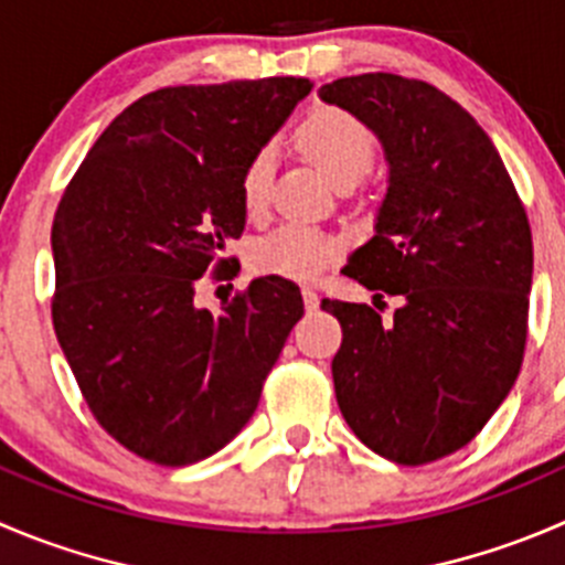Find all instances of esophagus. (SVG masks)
I'll return each instance as SVG.
<instances>
[{
  "mask_svg": "<svg viewBox=\"0 0 565 565\" xmlns=\"http://www.w3.org/2000/svg\"><path fill=\"white\" fill-rule=\"evenodd\" d=\"M300 295H303V303H306V309H309V311H315L317 306H320V295H317L311 287L300 289Z\"/></svg>",
  "mask_w": 565,
  "mask_h": 565,
  "instance_id": "obj_1",
  "label": "esophagus"
}]
</instances>
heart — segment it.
Listing matches in <instances>:
<instances>
[{"instance_id": "obj_1", "label": "heart", "mask_w": 565, "mask_h": 565, "mask_svg": "<svg viewBox=\"0 0 565 565\" xmlns=\"http://www.w3.org/2000/svg\"><path fill=\"white\" fill-rule=\"evenodd\" d=\"M298 146L333 184H355L375 162V135L370 126L342 107H315L298 124ZM273 182L270 149H259L245 166L239 193L248 212L267 204ZM344 243L337 234L303 223H284L254 245L250 265L270 276L311 281L342 256Z\"/></svg>"}]
</instances>
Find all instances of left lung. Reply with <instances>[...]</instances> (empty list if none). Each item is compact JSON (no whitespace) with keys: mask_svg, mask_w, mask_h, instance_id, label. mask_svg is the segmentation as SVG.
Wrapping results in <instances>:
<instances>
[{"mask_svg":"<svg viewBox=\"0 0 565 565\" xmlns=\"http://www.w3.org/2000/svg\"><path fill=\"white\" fill-rule=\"evenodd\" d=\"M320 98L364 120L388 162L375 237L342 273L403 295L388 322L366 303L322 300L342 326L331 361L339 411L377 456L439 461L483 430L522 370L527 212L489 135L428 82L344 76Z\"/></svg>","mask_w":565,"mask_h":565,"instance_id":"left-lung-1","label":"left lung"}]
</instances>
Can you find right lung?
Returning a JSON list of instances; mask_svg holds the SVG:
<instances>
[{"label":"right lung","mask_w":565,"mask_h":565,"mask_svg":"<svg viewBox=\"0 0 565 565\" xmlns=\"http://www.w3.org/2000/svg\"><path fill=\"white\" fill-rule=\"evenodd\" d=\"M309 90L300 76L162 87L102 131L65 188L54 333L98 425L146 461L188 467L226 447L303 317L281 276L254 278L217 315L195 284L228 273L245 166Z\"/></svg>","instance_id":"right-lung-1"}]
</instances>
